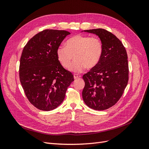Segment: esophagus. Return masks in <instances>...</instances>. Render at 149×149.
Here are the masks:
<instances>
[{
	"label": "esophagus",
	"instance_id": "esophagus-1",
	"mask_svg": "<svg viewBox=\"0 0 149 149\" xmlns=\"http://www.w3.org/2000/svg\"><path fill=\"white\" fill-rule=\"evenodd\" d=\"M80 78H81V76L80 75L77 74H74V79H79Z\"/></svg>",
	"mask_w": 149,
	"mask_h": 149
}]
</instances>
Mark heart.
Wrapping results in <instances>:
<instances>
[{
  "mask_svg": "<svg viewBox=\"0 0 149 149\" xmlns=\"http://www.w3.org/2000/svg\"><path fill=\"white\" fill-rule=\"evenodd\" d=\"M103 53V45L97 37L77 35L66 42V46L60 45L56 49L58 61L65 68H69L73 60H76L70 70L81 73L86 67L91 69L100 61Z\"/></svg>",
  "mask_w": 149,
  "mask_h": 149,
  "instance_id": "1",
  "label": "heart"
}]
</instances>
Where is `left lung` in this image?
I'll use <instances>...</instances> for the list:
<instances>
[{"mask_svg": "<svg viewBox=\"0 0 149 149\" xmlns=\"http://www.w3.org/2000/svg\"><path fill=\"white\" fill-rule=\"evenodd\" d=\"M97 35L103 45L100 61L83 75V101L89 107L102 111L114 106L128 83L129 66L125 48L114 35L104 29L82 31Z\"/></svg>", "mask_w": 149, "mask_h": 149, "instance_id": "obj_1", "label": "left lung"}]
</instances>
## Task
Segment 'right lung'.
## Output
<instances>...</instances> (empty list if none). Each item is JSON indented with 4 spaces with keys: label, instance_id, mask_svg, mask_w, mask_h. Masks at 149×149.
<instances>
[{
    "label": "right lung",
    "instance_id": "1",
    "mask_svg": "<svg viewBox=\"0 0 149 149\" xmlns=\"http://www.w3.org/2000/svg\"><path fill=\"white\" fill-rule=\"evenodd\" d=\"M69 31L45 30L25 46L20 61V80L26 97L37 109L49 111L63 101L73 75L58 61L56 49Z\"/></svg>",
    "mask_w": 149,
    "mask_h": 149
}]
</instances>
